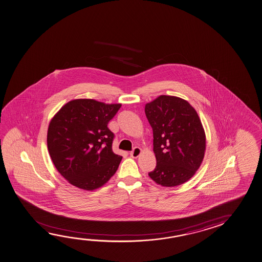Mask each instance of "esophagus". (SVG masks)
Segmentation results:
<instances>
[{
  "mask_svg": "<svg viewBox=\"0 0 262 262\" xmlns=\"http://www.w3.org/2000/svg\"><path fill=\"white\" fill-rule=\"evenodd\" d=\"M141 149L140 147H135L133 151L129 152V155L133 158H138L141 155Z\"/></svg>",
  "mask_w": 262,
  "mask_h": 262,
  "instance_id": "34e87169",
  "label": "esophagus"
}]
</instances>
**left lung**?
Wrapping results in <instances>:
<instances>
[{
	"mask_svg": "<svg viewBox=\"0 0 262 262\" xmlns=\"http://www.w3.org/2000/svg\"><path fill=\"white\" fill-rule=\"evenodd\" d=\"M145 114L157 161L149 177L163 187L189 181L205 154V132L197 112L181 98L161 95L145 105Z\"/></svg>",
	"mask_w": 262,
	"mask_h": 262,
	"instance_id": "1",
	"label": "left lung"
}]
</instances>
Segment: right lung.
<instances>
[{"label": "right lung", "instance_id": "add662e5", "mask_svg": "<svg viewBox=\"0 0 262 262\" xmlns=\"http://www.w3.org/2000/svg\"><path fill=\"white\" fill-rule=\"evenodd\" d=\"M121 104L92 99L69 101L49 124L47 146L53 164L69 183L93 190L116 172L122 157L113 151L107 127Z\"/></svg>", "mask_w": 262, "mask_h": 262}]
</instances>
